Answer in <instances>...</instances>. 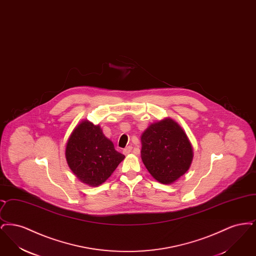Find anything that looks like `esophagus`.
Instances as JSON below:
<instances>
[{"label": "esophagus", "mask_w": 256, "mask_h": 256, "mask_svg": "<svg viewBox=\"0 0 256 256\" xmlns=\"http://www.w3.org/2000/svg\"><path fill=\"white\" fill-rule=\"evenodd\" d=\"M132 152V146H128V148H126L124 150H122V152H124V154H126V156H128V154H130V152Z\"/></svg>", "instance_id": "esophagus-1"}]
</instances>
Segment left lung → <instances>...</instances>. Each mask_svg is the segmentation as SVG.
Instances as JSON below:
<instances>
[{
	"label": "left lung",
	"instance_id": "8db88e82",
	"mask_svg": "<svg viewBox=\"0 0 256 256\" xmlns=\"http://www.w3.org/2000/svg\"><path fill=\"white\" fill-rule=\"evenodd\" d=\"M141 158L162 184L176 182L189 170L194 152L182 128L170 118L150 124L141 135Z\"/></svg>",
	"mask_w": 256,
	"mask_h": 256
}]
</instances>
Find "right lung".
I'll return each mask as SVG.
<instances>
[{"label": "right lung", "mask_w": 256, "mask_h": 256, "mask_svg": "<svg viewBox=\"0 0 256 256\" xmlns=\"http://www.w3.org/2000/svg\"><path fill=\"white\" fill-rule=\"evenodd\" d=\"M65 158L82 182L97 187L110 178L124 156L114 148L98 124L84 120L76 126L67 140Z\"/></svg>", "instance_id": "right-lung-1"}]
</instances>
